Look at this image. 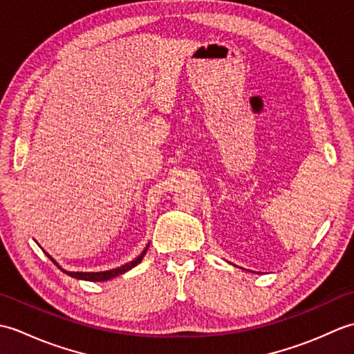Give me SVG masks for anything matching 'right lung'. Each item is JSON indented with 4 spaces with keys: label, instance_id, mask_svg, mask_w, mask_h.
<instances>
[{
    "label": "right lung",
    "instance_id": "add662e5",
    "mask_svg": "<svg viewBox=\"0 0 354 354\" xmlns=\"http://www.w3.org/2000/svg\"><path fill=\"white\" fill-rule=\"evenodd\" d=\"M147 248H149V245L145 248V251H142L137 259L135 260H132V261H129V263H126V265H123V266H120V268H115V269H109V270H103V272H70V270H65V269H62L61 266L57 265V261L51 257V255H48L47 252V257L55 263V265L62 270V272H65L66 275H70V277H73V278H77V280H85V281H106V280H111V278H114V277H117V275H122V274H124V272H127V270L129 269H132L133 266H137L138 263L142 260V257H145L146 255V252H147Z\"/></svg>",
    "mask_w": 354,
    "mask_h": 354
}]
</instances>
